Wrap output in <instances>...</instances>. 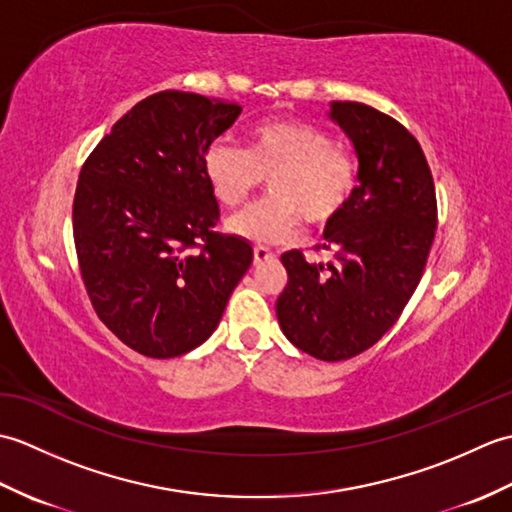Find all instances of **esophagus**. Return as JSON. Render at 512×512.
Masks as SVG:
<instances>
[{
  "label": "esophagus",
  "instance_id": "esophagus-1",
  "mask_svg": "<svg viewBox=\"0 0 512 512\" xmlns=\"http://www.w3.org/2000/svg\"><path fill=\"white\" fill-rule=\"evenodd\" d=\"M253 259H255V266H259V264L273 262V259H275V253H273V250L264 248V246H255V250H253Z\"/></svg>",
  "mask_w": 512,
  "mask_h": 512
}]
</instances>
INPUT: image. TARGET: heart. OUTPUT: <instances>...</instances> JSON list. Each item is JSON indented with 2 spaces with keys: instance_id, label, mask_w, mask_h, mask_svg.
<instances>
[{
  "instance_id": "heart-1",
  "label": "heart",
  "mask_w": 512,
  "mask_h": 512,
  "mask_svg": "<svg viewBox=\"0 0 512 512\" xmlns=\"http://www.w3.org/2000/svg\"><path fill=\"white\" fill-rule=\"evenodd\" d=\"M204 178L215 200L239 209L270 178V198L228 220L226 228L250 244H284L301 220L325 226L339 217L356 189V160L332 134L301 121H264L248 132L246 151L215 140L204 151Z\"/></svg>"
}]
</instances>
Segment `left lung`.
Wrapping results in <instances>:
<instances>
[{"mask_svg":"<svg viewBox=\"0 0 512 512\" xmlns=\"http://www.w3.org/2000/svg\"><path fill=\"white\" fill-rule=\"evenodd\" d=\"M330 118L352 140L358 187L323 248L334 262L281 255L288 284L277 299L286 339L319 361H345L369 350L409 303L436 237L438 204L422 147L374 107L334 101Z\"/></svg>","mask_w":512,"mask_h":512,"instance_id":"left-lung-1","label":"left lung"}]
</instances>
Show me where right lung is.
<instances>
[{
  "label": "right lung",
  "mask_w": 512,
  "mask_h": 512,
  "mask_svg": "<svg viewBox=\"0 0 512 512\" xmlns=\"http://www.w3.org/2000/svg\"><path fill=\"white\" fill-rule=\"evenodd\" d=\"M239 114L202 94H151L79 173L72 231L83 284L99 319L138 354L202 345L253 264L246 239L213 231L220 206L202 169L206 147Z\"/></svg>",
  "instance_id": "obj_1"
}]
</instances>
